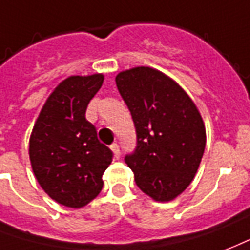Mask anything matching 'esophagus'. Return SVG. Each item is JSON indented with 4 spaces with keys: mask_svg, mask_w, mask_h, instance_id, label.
I'll return each instance as SVG.
<instances>
[{
    "mask_svg": "<svg viewBox=\"0 0 250 250\" xmlns=\"http://www.w3.org/2000/svg\"><path fill=\"white\" fill-rule=\"evenodd\" d=\"M110 149H112L114 157L120 158V156H121V152H120V146H118V144H116V143L112 144V145H110Z\"/></svg>",
    "mask_w": 250,
    "mask_h": 250,
    "instance_id": "obj_1",
    "label": "esophagus"
}]
</instances>
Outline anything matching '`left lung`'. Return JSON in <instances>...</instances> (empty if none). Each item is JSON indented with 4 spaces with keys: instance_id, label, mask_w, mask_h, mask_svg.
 <instances>
[{
    "instance_id": "1",
    "label": "left lung",
    "mask_w": 250,
    "mask_h": 250,
    "mask_svg": "<svg viewBox=\"0 0 250 250\" xmlns=\"http://www.w3.org/2000/svg\"><path fill=\"white\" fill-rule=\"evenodd\" d=\"M116 85L137 134L125 163L145 194L170 201L189 187L201 163L207 134L200 112L181 86L152 67L118 73Z\"/></svg>"
}]
</instances>
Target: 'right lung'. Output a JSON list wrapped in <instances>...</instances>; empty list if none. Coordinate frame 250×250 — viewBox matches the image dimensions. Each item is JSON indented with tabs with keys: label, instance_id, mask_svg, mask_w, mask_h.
<instances>
[{
	"label": "right lung",
	"instance_id": "add662e5",
	"mask_svg": "<svg viewBox=\"0 0 250 250\" xmlns=\"http://www.w3.org/2000/svg\"><path fill=\"white\" fill-rule=\"evenodd\" d=\"M103 74L73 76L49 96L33 127L29 156L33 172L49 197L69 208L85 207L103 189L112 150L100 143L85 117Z\"/></svg>",
	"mask_w": 250,
	"mask_h": 250
}]
</instances>
